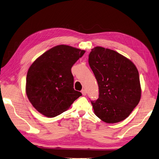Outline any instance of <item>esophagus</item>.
<instances>
[{
	"label": "esophagus",
	"mask_w": 159,
	"mask_h": 159,
	"mask_svg": "<svg viewBox=\"0 0 159 159\" xmlns=\"http://www.w3.org/2000/svg\"><path fill=\"white\" fill-rule=\"evenodd\" d=\"M81 92H82V95H86V91L85 90V89H82Z\"/></svg>",
	"instance_id": "1"
}]
</instances>
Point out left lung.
Returning <instances> with one entry per match:
<instances>
[{
	"label": "left lung",
	"instance_id": "obj_1",
	"mask_svg": "<svg viewBox=\"0 0 159 159\" xmlns=\"http://www.w3.org/2000/svg\"><path fill=\"white\" fill-rule=\"evenodd\" d=\"M88 63L99 86V98L91 101L95 114L107 123L126 119L141 97L135 65L120 53L101 47L92 49Z\"/></svg>",
	"mask_w": 159,
	"mask_h": 159
}]
</instances>
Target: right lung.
<instances>
[{
  "mask_svg": "<svg viewBox=\"0 0 159 159\" xmlns=\"http://www.w3.org/2000/svg\"><path fill=\"white\" fill-rule=\"evenodd\" d=\"M85 51L60 45L38 58L26 75V93L32 106L53 118L67 110L82 93L73 88L71 67Z\"/></svg>",
  "mask_w": 159,
  "mask_h": 159,
  "instance_id": "right-lung-1",
  "label": "right lung"
}]
</instances>
